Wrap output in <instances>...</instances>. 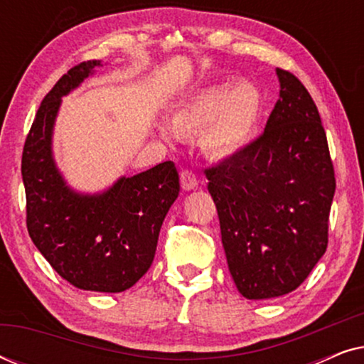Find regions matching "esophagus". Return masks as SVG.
Masks as SVG:
<instances>
[{"label": "esophagus", "mask_w": 364, "mask_h": 364, "mask_svg": "<svg viewBox=\"0 0 364 364\" xmlns=\"http://www.w3.org/2000/svg\"><path fill=\"white\" fill-rule=\"evenodd\" d=\"M181 186L183 191H193L198 186L197 177L193 176L191 171H182L181 172Z\"/></svg>", "instance_id": "obj_1"}]
</instances>
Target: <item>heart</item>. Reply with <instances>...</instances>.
Segmentation results:
<instances>
[{
    "label": "heart",
    "instance_id": "1",
    "mask_svg": "<svg viewBox=\"0 0 364 364\" xmlns=\"http://www.w3.org/2000/svg\"><path fill=\"white\" fill-rule=\"evenodd\" d=\"M262 111V96L252 82L213 84L197 89L172 114V127L188 134L203 127L202 151L212 159L230 157L245 146Z\"/></svg>",
    "mask_w": 364,
    "mask_h": 364
}]
</instances>
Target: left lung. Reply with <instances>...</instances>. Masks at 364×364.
<instances>
[{
    "instance_id": "left-lung-1",
    "label": "left lung",
    "mask_w": 364,
    "mask_h": 364,
    "mask_svg": "<svg viewBox=\"0 0 364 364\" xmlns=\"http://www.w3.org/2000/svg\"><path fill=\"white\" fill-rule=\"evenodd\" d=\"M280 97L257 141L207 168L228 270L248 300L287 295L325 255L335 171L306 87L277 69Z\"/></svg>"
}]
</instances>
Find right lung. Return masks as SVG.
<instances>
[{"label":"right lung","instance_id":"1","mask_svg":"<svg viewBox=\"0 0 364 364\" xmlns=\"http://www.w3.org/2000/svg\"><path fill=\"white\" fill-rule=\"evenodd\" d=\"M101 66L77 64L46 94L24 144L21 173L29 237L49 265L81 290L119 293L151 268L181 186L171 161L119 177L96 193L77 192L66 182L54 161V124L63 97Z\"/></svg>","mask_w":364,"mask_h":364}]
</instances>
